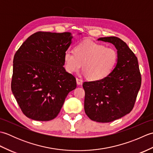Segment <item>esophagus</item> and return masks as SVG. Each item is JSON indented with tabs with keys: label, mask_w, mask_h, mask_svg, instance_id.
<instances>
[{
	"label": "esophagus",
	"mask_w": 153,
	"mask_h": 153,
	"mask_svg": "<svg viewBox=\"0 0 153 153\" xmlns=\"http://www.w3.org/2000/svg\"><path fill=\"white\" fill-rule=\"evenodd\" d=\"M76 82H77V85H82L83 83V80L79 78H76Z\"/></svg>",
	"instance_id": "obj_1"
}]
</instances>
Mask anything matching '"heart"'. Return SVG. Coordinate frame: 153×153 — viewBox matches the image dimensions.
<instances>
[{
	"instance_id": "b5f03b06",
	"label": "heart",
	"mask_w": 153,
	"mask_h": 153,
	"mask_svg": "<svg viewBox=\"0 0 153 153\" xmlns=\"http://www.w3.org/2000/svg\"><path fill=\"white\" fill-rule=\"evenodd\" d=\"M65 69L69 73L78 71L83 66L88 79L99 81L112 72L118 60L114 49L93 41H85L77 45L74 52L67 50L64 54Z\"/></svg>"
}]
</instances>
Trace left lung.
<instances>
[{"instance_id": "1", "label": "left lung", "mask_w": 153, "mask_h": 153, "mask_svg": "<svg viewBox=\"0 0 153 153\" xmlns=\"http://www.w3.org/2000/svg\"><path fill=\"white\" fill-rule=\"evenodd\" d=\"M118 50L114 69L105 79L85 82L84 109L87 116L97 122L107 123L122 118L134 108L141 85L137 58L128 45L116 37H101Z\"/></svg>"}]
</instances>
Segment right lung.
I'll list each match as a JSON object with an SVG mask.
<instances>
[{
  "label": "right lung",
  "mask_w": 153,
  "mask_h": 153,
  "mask_svg": "<svg viewBox=\"0 0 153 153\" xmlns=\"http://www.w3.org/2000/svg\"><path fill=\"white\" fill-rule=\"evenodd\" d=\"M71 33L38 31L25 40L14 54L11 89L27 118L49 121L56 118L76 79L64 68V54Z\"/></svg>",
  "instance_id": "obj_1"
}]
</instances>
